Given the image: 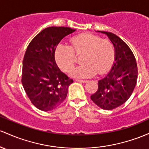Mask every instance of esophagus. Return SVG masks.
<instances>
[{
	"instance_id": "1",
	"label": "esophagus",
	"mask_w": 149,
	"mask_h": 149,
	"mask_svg": "<svg viewBox=\"0 0 149 149\" xmlns=\"http://www.w3.org/2000/svg\"><path fill=\"white\" fill-rule=\"evenodd\" d=\"M77 82H80V83H87L88 81H86V80H80V79H76V80Z\"/></svg>"
}]
</instances>
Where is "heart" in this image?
Here are the masks:
<instances>
[{"label": "heart", "mask_w": 149, "mask_h": 149, "mask_svg": "<svg viewBox=\"0 0 149 149\" xmlns=\"http://www.w3.org/2000/svg\"><path fill=\"white\" fill-rule=\"evenodd\" d=\"M72 46L64 43L57 45L55 57L64 71L71 69L76 61L75 51H87L83 62L86 63L72 68L70 74L77 78H90L98 71L102 73L110 68L114 57V48L108 40H102L91 33H83L72 37Z\"/></svg>", "instance_id": "b5f03b06"}]
</instances>
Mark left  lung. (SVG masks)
<instances>
[{
  "label": "left lung",
  "mask_w": 149,
  "mask_h": 149,
  "mask_svg": "<svg viewBox=\"0 0 149 149\" xmlns=\"http://www.w3.org/2000/svg\"><path fill=\"white\" fill-rule=\"evenodd\" d=\"M108 37L114 48V61L110 71L98 81V89L91 98L105 110H111L128 100L136 84L138 69L128 45L112 32L97 31Z\"/></svg>",
  "instance_id": "left-lung-1"
}]
</instances>
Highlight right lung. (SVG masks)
I'll return each mask as SVG.
<instances>
[{"mask_svg":"<svg viewBox=\"0 0 149 149\" xmlns=\"http://www.w3.org/2000/svg\"><path fill=\"white\" fill-rule=\"evenodd\" d=\"M76 29L49 27L41 31L27 47L22 63V83L32 103L45 112L64 101L73 82L61 71L55 61V50L63 38Z\"/></svg>","mask_w":149,"mask_h":149,"instance_id":"1","label":"right lung"}]
</instances>
